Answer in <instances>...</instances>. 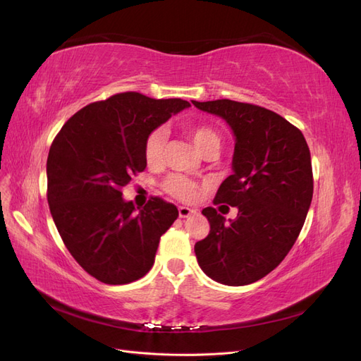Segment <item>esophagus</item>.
<instances>
[{
  "instance_id": "34e87169",
  "label": "esophagus",
  "mask_w": 361,
  "mask_h": 361,
  "mask_svg": "<svg viewBox=\"0 0 361 361\" xmlns=\"http://www.w3.org/2000/svg\"><path fill=\"white\" fill-rule=\"evenodd\" d=\"M197 214V211L195 209H191V207H187V206H179V216L180 218H188L191 215H195Z\"/></svg>"
}]
</instances>
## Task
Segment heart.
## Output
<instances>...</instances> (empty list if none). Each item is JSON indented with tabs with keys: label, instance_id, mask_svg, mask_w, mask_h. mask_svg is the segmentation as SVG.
<instances>
[{
	"label": "heart",
	"instance_id": "1",
	"mask_svg": "<svg viewBox=\"0 0 361 361\" xmlns=\"http://www.w3.org/2000/svg\"><path fill=\"white\" fill-rule=\"evenodd\" d=\"M187 133L203 157L215 155L221 147V137L211 126L192 125L187 128ZM166 141V129L158 128L149 134L145 143V158L149 164H158L162 159ZM162 187L171 197L183 202H194L199 197V183L178 173L170 174V176L164 180Z\"/></svg>",
	"mask_w": 361,
	"mask_h": 361
}]
</instances>
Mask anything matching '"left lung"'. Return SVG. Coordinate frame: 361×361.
Returning a JSON list of instances; mask_svg holds the SVG:
<instances>
[{"mask_svg":"<svg viewBox=\"0 0 361 361\" xmlns=\"http://www.w3.org/2000/svg\"><path fill=\"white\" fill-rule=\"evenodd\" d=\"M192 104L233 130V174L220 185L214 204L238 207L231 221L204 207L211 231L194 245L195 256L212 280L250 285L279 267L301 232L313 197L310 150L297 126L264 106L231 99Z\"/></svg>","mask_w":361,"mask_h":361,"instance_id":"left-lung-1","label":"left lung"}]
</instances>
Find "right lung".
I'll list each match as a JSON object with an SVG mask.
<instances>
[{
	"label": "right lung",
	"instance_id": "right-lung-1",
	"mask_svg": "<svg viewBox=\"0 0 361 361\" xmlns=\"http://www.w3.org/2000/svg\"><path fill=\"white\" fill-rule=\"evenodd\" d=\"M188 106L178 97L117 93L81 108L52 141L47 161L52 220L73 259L106 285L146 276L161 236L179 215L161 197L135 212L122 188L146 169L152 130Z\"/></svg>",
	"mask_w": 361,
	"mask_h": 361
}]
</instances>
